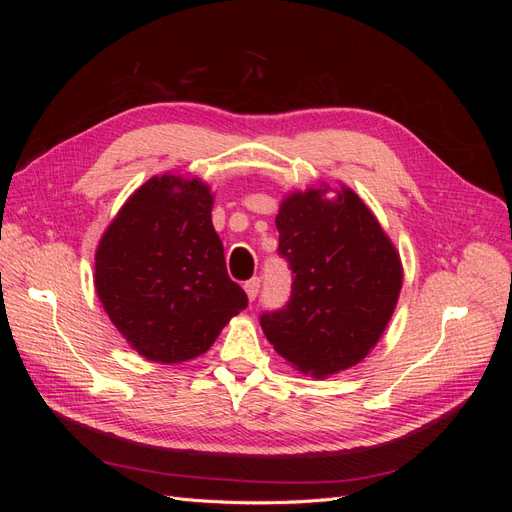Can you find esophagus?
Here are the masks:
<instances>
[{"mask_svg":"<svg viewBox=\"0 0 512 512\" xmlns=\"http://www.w3.org/2000/svg\"><path fill=\"white\" fill-rule=\"evenodd\" d=\"M243 288H245L247 299L254 301V299L258 297V292H260V277H252V280H247V282L243 284Z\"/></svg>","mask_w":512,"mask_h":512,"instance_id":"obj_1","label":"esophagus"}]
</instances>
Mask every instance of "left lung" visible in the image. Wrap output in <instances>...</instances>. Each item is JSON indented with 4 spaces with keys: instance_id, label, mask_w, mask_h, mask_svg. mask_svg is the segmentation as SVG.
<instances>
[{
    "instance_id": "obj_1",
    "label": "left lung",
    "mask_w": 512,
    "mask_h": 512,
    "mask_svg": "<svg viewBox=\"0 0 512 512\" xmlns=\"http://www.w3.org/2000/svg\"><path fill=\"white\" fill-rule=\"evenodd\" d=\"M277 254L292 271L290 299L260 314L275 352L324 378L363 361L389 324L401 290V262L363 200L342 188L288 196L275 218Z\"/></svg>"
}]
</instances>
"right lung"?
Segmentation results:
<instances>
[{"instance_id":"right-lung-1","label":"right lung","mask_w":512,"mask_h":512,"mask_svg":"<svg viewBox=\"0 0 512 512\" xmlns=\"http://www.w3.org/2000/svg\"><path fill=\"white\" fill-rule=\"evenodd\" d=\"M211 207L203 181L153 177L98 245V297L117 331L149 361L181 363L207 352L247 307V294L228 277Z\"/></svg>"}]
</instances>
